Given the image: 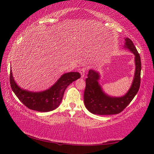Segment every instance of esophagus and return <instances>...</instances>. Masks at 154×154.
<instances>
[{
	"label": "esophagus",
	"instance_id": "1",
	"mask_svg": "<svg viewBox=\"0 0 154 154\" xmlns=\"http://www.w3.org/2000/svg\"><path fill=\"white\" fill-rule=\"evenodd\" d=\"M85 71H86V69L85 68H83L81 69L80 70L79 73L81 74V78H83L85 77Z\"/></svg>",
	"mask_w": 154,
	"mask_h": 154
}]
</instances>
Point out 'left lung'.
Segmentation results:
<instances>
[{"label": "left lung", "instance_id": "8db88e82", "mask_svg": "<svg viewBox=\"0 0 154 154\" xmlns=\"http://www.w3.org/2000/svg\"><path fill=\"white\" fill-rule=\"evenodd\" d=\"M124 48L134 55L135 72L131 86L126 94L121 97H112L103 91L99 83V72L90 69L85 80L86 87L84 93V104L90 112L98 115L119 114L125 109L134 98L140 85L141 60L132 41L125 38Z\"/></svg>", "mask_w": 154, "mask_h": 154}]
</instances>
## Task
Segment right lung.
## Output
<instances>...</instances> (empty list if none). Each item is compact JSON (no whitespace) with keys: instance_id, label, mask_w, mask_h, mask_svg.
<instances>
[{"instance_id":"right-lung-1","label":"right lung","mask_w":154,"mask_h":154,"mask_svg":"<svg viewBox=\"0 0 154 154\" xmlns=\"http://www.w3.org/2000/svg\"><path fill=\"white\" fill-rule=\"evenodd\" d=\"M80 77L81 75L78 72H69L62 75L49 89L34 92L20 87L13 77L11 69L10 82L13 92L26 106L38 112H46L55 110L60 105L66 88Z\"/></svg>"}]
</instances>
